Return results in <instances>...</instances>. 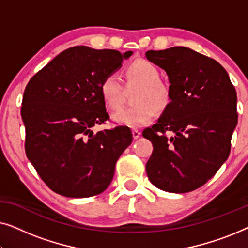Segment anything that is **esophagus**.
I'll list each match as a JSON object with an SVG mask.
<instances>
[{
    "mask_svg": "<svg viewBox=\"0 0 248 248\" xmlns=\"http://www.w3.org/2000/svg\"><path fill=\"white\" fill-rule=\"evenodd\" d=\"M132 135H133V139H134V140H137V139L140 138L141 132H140V131H138V130H132Z\"/></svg>",
    "mask_w": 248,
    "mask_h": 248,
    "instance_id": "1",
    "label": "esophagus"
}]
</instances>
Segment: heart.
<instances>
[{
  "instance_id": "heart-1",
  "label": "heart",
  "mask_w": 248,
  "mask_h": 248,
  "mask_svg": "<svg viewBox=\"0 0 248 248\" xmlns=\"http://www.w3.org/2000/svg\"><path fill=\"white\" fill-rule=\"evenodd\" d=\"M128 83L140 86L134 97L133 107L122 108L113 114L115 123L128 127H142L155 120L158 111L165 110L170 104L171 91L162 82L160 74L154 64L145 60H138L126 70ZM100 96L108 109H117L121 105L122 83L116 74L111 73L100 83Z\"/></svg>"
}]
</instances>
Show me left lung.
Segmentation results:
<instances>
[{
    "label": "left lung",
    "mask_w": 248,
    "mask_h": 248,
    "mask_svg": "<svg viewBox=\"0 0 248 248\" xmlns=\"http://www.w3.org/2000/svg\"><path fill=\"white\" fill-rule=\"evenodd\" d=\"M145 56L167 72L171 91L161 117L142 133L154 144L148 178L162 191L192 192L230 154L238 121L235 87L216 60L188 47L148 50Z\"/></svg>",
    "instance_id": "8db88e82"
}]
</instances>
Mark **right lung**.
<instances>
[{
    "instance_id": "right-lung-1",
    "label": "right lung",
    "mask_w": 248,
    "mask_h": 248,
    "mask_svg": "<svg viewBox=\"0 0 248 248\" xmlns=\"http://www.w3.org/2000/svg\"><path fill=\"white\" fill-rule=\"evenodd\" d=\"M131 55L74 46L27 84L21 107L26 155L57 194L90 198L109 186L116 161L133 138L126 126L97 133L91 128L109 121L100 96L101 81Z\"/></svg>"
}]
</instances>
